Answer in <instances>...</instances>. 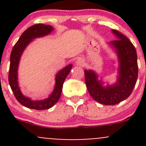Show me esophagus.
<instances>
[{"instance_id":"34e87169","label":"esophagus","mask_w":146,"mask_h":146,"mask_svg":"<svg viewBox=\"0 0 146 146\" xmlns=\"http://www.w3.org/2000/svg\"><path fill=\"white\" fill-rule=\"evenodd\" d=\"M83 64H84V61L81 58H79L76 60V65H77V66H83Z\"/></svg>"}]
</instances>
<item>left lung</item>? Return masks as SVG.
Here are the masks:
<instances>
[{
    "instance_id": "obj_1",
    "label": "left lung",
    "mask_w": 146,
    "mask_h": 146,
    "mask_svg": "<svg viewBox=\"0 0 146 146\" xmlns=\"http://www.w3.org/2000/svg\"><path fill=\"white\" fill-rule=\"evenodd\" d=\"M117 39L109 42L118 59V76L115 83L104 85L102 78L92 70H85L87 88L92 98L104 105H114L129 98L138 78V64L136 48L125 35L111 30Z\"/></svg>"
}]
</instances>
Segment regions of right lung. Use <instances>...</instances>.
<instances>
[{"instance_id":"right-lung-1","label":"right lung","mask_w":146,"mask_h":146,"mask_svg":"<svg viewBox=\"0 0 146 146\" xmlns=\"http://www.w3.org/2000/svg\"><path fill=\"white\" fill-rule=\"evenodd\" d=\"M51 25L36 24L26 29L13 46L10 54V64L8 80L11 90L17 100L25 107L36 110H44L52 107L59 100L63 85L66 77L70 73L73 65L69 64L56 74L55 85L53 92L47 98L41 100H33L22 93L18 83V66L23 51L36 38L43 37L50 35L54 30Z\"/></svg>"}]
</instances>
